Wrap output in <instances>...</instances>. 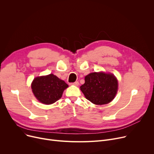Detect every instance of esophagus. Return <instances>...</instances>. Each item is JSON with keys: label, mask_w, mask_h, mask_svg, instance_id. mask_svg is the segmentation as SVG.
Listing matches in <instances>:
<instances>
[{"label": "esophagus", "mask_w": 154, "mask_h": 154, "mask_svg": "<svg viewBox=\"0 0 154 154\" xmlns=\"http://www.w3.org/2000/svg\"><path fill=\"white\" fill-rule=\"evenodd\" d=\"M70 85H76V86H77V85H79V82L76 81V82H74V83H71V84H70Z\"/></svg>", "instance_id": "obj_1"}]
</instances>
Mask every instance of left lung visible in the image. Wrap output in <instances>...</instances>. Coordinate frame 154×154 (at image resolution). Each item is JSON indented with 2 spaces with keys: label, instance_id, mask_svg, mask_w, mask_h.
<instances>
[{
  "label": "left lung",
  "instance_id": "obj_1",
  "mask_svg": "<svg viewBox=\"0 0 154 154\" xmlns=\"http://www.w3.org/2000/svg\"><path fill=\"white\" fill-rule=\"evenodd\" d=\"M80 88L87 100L96 105H103L114 99L118 81L112 74L93 72L85 76V83Z\"/></svg>",
  "mask_w": 154,
  "mask_h": 154
}]
</instances>
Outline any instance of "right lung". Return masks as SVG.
I'll use <instances>...</instances> for the list:
<instances>
[{
  "label": "right lung",
  "instance_id": "obj_1",
  "mask_svg": "<svg viewBox=\"0 0 154 154\" xmlns=\"http://www.w3.org/2000/svg\"><path fill=\"white\" fill-rule=\"evenodd\" d=\"M69 85L63 80L51 74L35 77L31 88L37 99L44 104H52L59 100Z\"/></svg>",
  "mask_w": 154,
  "mask_h": 154
}]
</instances>
